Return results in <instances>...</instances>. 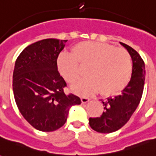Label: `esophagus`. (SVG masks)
I'll return each instance as SVG.
<instances>
[{
    "label": "esophagus",
    "mask_w": 156,
    "mask_h": 156,
    "mask_svg": "<svg viewBox=\"0 0 156 156\" xmlns=\"http://www.w3.org/2000/svg\"><path fill=\"white\" fill-rule=\"evenodd\" d=\"M81 101L82 104H86V103L90 101V98H88V97H81Z\"/></svg>",
    "instance_id": "34e87169"
}]
</instances>
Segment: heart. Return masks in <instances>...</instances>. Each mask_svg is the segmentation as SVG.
Instances as JSON below:
<instances>
[{"mask_svg":"<svg viewBox=\"0 0 156 156\" xmlns=\"http://www.w3.org/2000/svg\"><path fill=\"white\" fill-rule=\"evenodd\" d=\"M88 66V78L72 86L78 94L90 95L101 91L105 96L120 93L130 80L133 63L130 55L124 48L98 41L78 43L73 53H62L58 59L60 73L68 83L81 77L80 67Z\"/></svg>","mask_w":156,"mask_h":156,"instance_id":"obj_1","label":"heart"}]
</instances>
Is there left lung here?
<instances>
[{"mask_svg": "<svg viewBox=\"0 0 156 156\" xmlns=\"http://www.w3.org/2000/svg\"><path fill=\"white\" fill-rule=\"evenodd\" d=\"M120 44L127 49L132 58V75L120 94L102 101L105 106L103 115L100 117L89 118L90 127L98 133H112L123 127L137 108L144 90L145 68L143 59L131 47L123 42Z\"/></svg>", "mask_w": 156, "mask_h": 156, "instance_id": "1", "label": "left lung"}]
</instances>
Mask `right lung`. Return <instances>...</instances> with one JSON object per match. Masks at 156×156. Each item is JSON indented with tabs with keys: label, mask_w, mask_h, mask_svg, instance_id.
I'll return each instance as SVG.
<instances>
[{
	"label": "right lung",
	"mask_w": 156,
	"mask_h": 156,
	"mask_svg": "<svg viewBox=\"0 0 156 156\" xmlns=\"http://www.w3.org/2000/svg\"><path fill=\"white\" fill-rule=\"evenodd\" d=\"M67 40L43 39L20 53L13 71L16 104L26 120L37 130L51 132L67 121L69 108L81 99L65 93L64 78L58 70V58Z\"/></svg>",
	"instance_id": "right-lung-1"
}]
</instances>
